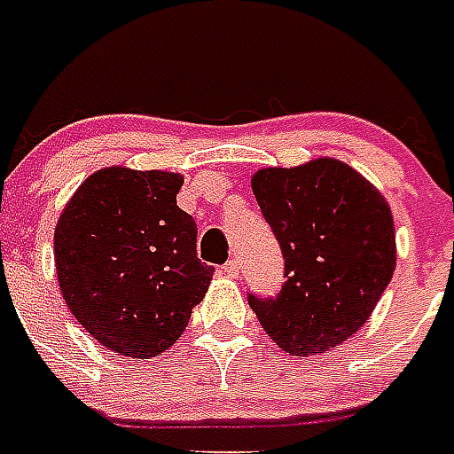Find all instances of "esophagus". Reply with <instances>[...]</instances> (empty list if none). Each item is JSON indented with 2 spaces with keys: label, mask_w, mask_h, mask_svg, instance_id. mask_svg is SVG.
Returning <instances> with one entry per match:
<instances>
[{
  "label": "esophagus",
  "mask_w": 454,
  "mask_h": 454,
  "mask_svg": "<svg viewBox=\"0 0 454 454\" xmlns=\"http://www.w3.org/2000/svg\"><path fill=\"white\" fill-rule=\"evenodd\" d=\"M223 273H226L228 278H240V262L238 259H228L226 264H223Z\"/></svg>",
  "instance_id": "esophagus-1"
}]
</instances>
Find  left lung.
Segmentation results:
<instances>
[{"label":"left lung","mask_w":454,"mask_h":454,"mask_svg":"<svg viewBox=\"0 0 454 454\" xmlns=\"http://www.w3.org/2000/svg\"><path fill=\"white\" fill-rule=\"evenodd\" d=\"M252 192L281 242L288 281L269 300L250 295V307L293 357L333 350L364 326L393 278L390 204L333 157L259 168Z\"/></svg>","instance_id":"1"}]
</instances>
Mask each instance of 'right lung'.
I'll list each match as a JSON object with an SVG mask.
<instances>
[{"label": "right lung", "mask_w": 454, "mask_h": 454, "mask_svg": "<svg viewBox=\"0 0 454 454\" xmlns=\"http://www.w3.org/2000/svg\"><path fill=\"white\" fill-rule=\"evenodd\" d=\"M181 173L106 166L81 183L54 228L61 295L102 348L159 357L188 326L214 269L176 204Z\"/></svg>", "instance_id": "obj_1"}]
</instances>
